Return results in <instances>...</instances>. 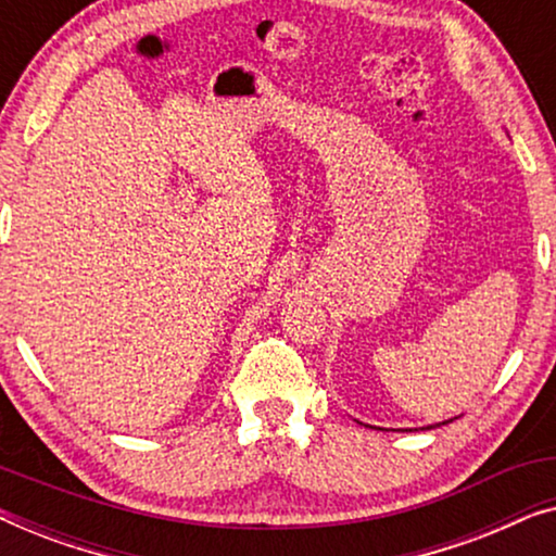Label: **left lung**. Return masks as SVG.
Listing matches in <instances>:
<instances>
[{
	"label": "left lung",
	"instance_id": "1",
	"mask_svg": "<svg viewBox=\"0 0 556 556\" xmlns=\"http://www.w3.org/2000/svg\"><path fill=\"white\" fill-rule=\"evenodd\" d=\"M453 418H448V420H443V424H435V426H445V424H451ZM435 426H428V431H431V428H435Z\"/></svg>",
	"mask_w": 556,
	"mask_h": 556
}]
</instances>
